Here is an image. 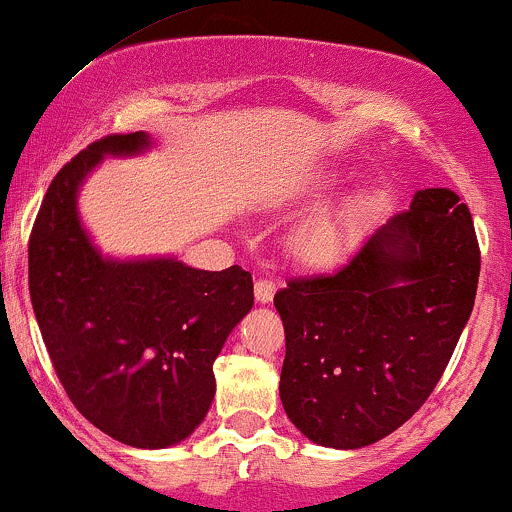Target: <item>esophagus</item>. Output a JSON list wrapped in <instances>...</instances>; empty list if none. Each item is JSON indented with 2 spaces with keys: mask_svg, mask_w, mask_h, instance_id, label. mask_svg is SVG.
Segmentation results:
<instances>
[{
  "mask_svg": "<svg viewBox=\"0 0 512 512\" xmlns=\"http://www.w3.org/2000/svg\"><path fill=\"white\" fill-rule=\"evenodd\" d=\"M254 295H256V302L268 305V302L273 300V295H276V283H273V280H266V278H258L254 285Z\"/></svg>",
  "mask_w": 512,
  "mask_h": 512,
  "instance_id": "1",
  "label": "esophagus"
}]
</instances>
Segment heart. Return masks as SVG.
I'll return each mask as SVG.
<instances>
[{
    "instance_id": "heart-1",
    "label": "heart",
    "mask_w": 512,
    "mask_h": 512,
    "mask_svg": "<svg viewBox=\"0 0 512 512\" xmlns=\"http://www.w3.org/2000/svg\"><path fill=\"white\" fill-rule=\"evenodd\" d=\"M327 190L329 183L317 188V192ZM378 212H381V197L371 195V192L351 197L349 202L334 207V210L315 212L295 232V254L312 268L334 266L349 254L351 246L371 227Z\"/></svg>"
}]
</instances>
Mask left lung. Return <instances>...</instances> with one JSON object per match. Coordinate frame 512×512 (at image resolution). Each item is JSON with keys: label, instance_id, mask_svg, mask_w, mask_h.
I'll return each instance as SVG.
<instances>
[{"label": "left lung", "instance_id": "obj_1", "mask_svg": "<svg viewBox=\"0 0 512 512\" xmlns=\"http://www.w3.org/2000/svg\"><path fill=\"white\" fill-rule=\"evenodd\" d=\"M481 254L469 207L427 188L329 276L278 290L280 403L310 442L361 449L422 408L476 300Z\"/></svg>", "mask_w": 512, "mask_h": 512}]
</instances>
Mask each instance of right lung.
<instances>
[{
    "label": "right lung",
    "instance_id": "obj_1",
    "mask_svg": "<svg viewBox=\"0 0 512 512\" xmlns=\"http://www.w3.org/2000/svg\"><path fill=\"white\" fill-rule=\"evenodd\" d=\"M146 131L114 134L60 168L29 241L36 322L65 393L97 430L136 449L180 444L214 400V359L254 307L241 266L200 271L175 256H104L78 197L104 158L151 151Z\"/></svg>",
    "mask_w": 512,
    "mask_h": 512
}]
</instances>
